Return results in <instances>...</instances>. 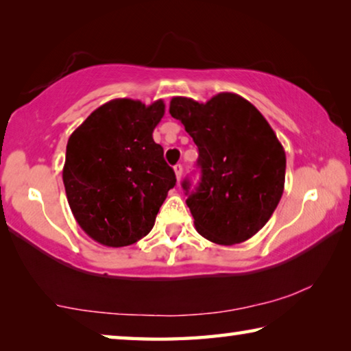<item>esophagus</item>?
I'll list each match as a JSON object with an SVG mask.
<instances>
[{"instance_id":"34e87169","label":"esophagus","mask_w":351,"mask_h":351,"mask_svg":"<svg viewBox=\"0 0 351 351\" xmlns=\"http://www.w3.org/2000/svg\"><path fill=\"white\" fill-rule=\"evenodd\" d=\"M173 170H175V175H176V181L180 182L181 181V176H182V165L181 164H176L175 167H173Z\"/></svg>"}]
</instances>
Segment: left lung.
I'll return each instance as SVG.
<instances>
[{"instance_id":"left-lung-1","label":"left lung","mask_w":351,"mask_h":351,"mask_svg":"<svg viewBox=\"0 0 351 351\" xmlns=\"http://www.w3.org/2000/svg\"><path fill=\"white\" fill-rule=\"evenodd\" d=\"M170 114L198 147L201 181L184 180L195 229L217 245H237L268 223L285 189L287 156L274 130L255 106L234 93L206 104L170 100Z\"/></svg>"}]
</instances>
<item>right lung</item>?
Listing matches in <instances>:
<instances>
[{"instance_id": "obj_1", "label": "right lung", "mask_w": 351, "mask_h": 351, "mask_svg": "<svg viewBox=\"0 0 351 351\" xmlns=\"http://www.w3.org/2000/svg\"><path fill=\"white\" fill-rule=\"evenodd\" d=\"M165 112L152 105L114 99L99 106L69 136L63 184L75 221L94 241L133 245L150 232L176 184L153 130Z\"/></svg>"}]
</instances>
